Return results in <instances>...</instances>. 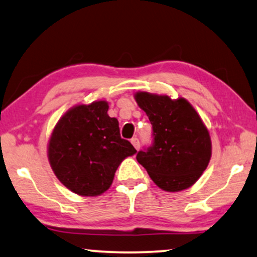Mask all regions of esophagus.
Listing matches in <instances>:
<instances>
[{
	"instance_id": "obj_1",
	"label": "esophagus",
	"mask_w": 257,
	"mask_h": 257,
	"mask_svg": "<svg viewBox=\"0 0 257 257\" xmlns=\"http://www.w3.org/2000/svg\"><path fill=\"white\" fill-rule=\"evenodd\" d=\"M132 145L135 147L136 150H139V149H140V141H139V139L133 138V139H132Z\"/></svg>"
}]
</instances>
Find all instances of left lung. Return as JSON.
Returning <instances> with one entry per match:
<instances>
[{
  "label": "left lung",
  "instance_id": "left-lung-1",
  "mask_svg": "<svg viewBox=\"0 0 257 257\" xmlns=\"http://www.w3.org/2000/svg\"><path fill=\"white\" fill-rule=\"evenodd\" d=\"M136 103L153 125L154 145L139 152V163L161 189L175 193L200 179L211 157L209 132L184 97L138 91Z\"/></svg>",
  "mask_w": 257,
  "mask_h": 257
}]
</instances>
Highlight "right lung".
<instances>
[{
    "label": "right lung",
    "mask_w": 257,
    "mask_h": 257,
    "mask_svg": "<svg viewBox=\"0 0 257 257\" xmlns=\"http://www.w3.org/2000/svg\"><path fill=\"white\" fill-rule=\"evenodd\" d=\"M108 102L77 104L61 116L48 141V160L55 176L81 196H98L110 188L118 166L136 149L121 139L117 118Z\"/></svg>",
    "instance_id": "add662e5"
}]
</instances>
